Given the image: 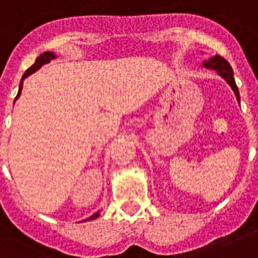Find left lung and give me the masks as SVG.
<instances>
[{"instance_id":"left-lung-1","label":"left lung","mask_w":258,"mask_h":258,"mask_svg":"<svg viewBox=\"0 0 258 258\" xmlns=\"http://www.w3.org/2000/svg\"><path fill=\"white\" fill-rule=\"evenodd\" d=\"M204 66L207 68H212V70H217V73L222 77L228 84L230 85V88L233 89L235 92L236 98L237 100H240V96H239V89H237V86H236V82H235V78H233V70H232V67L228 61L225 60L223 57L221 55H215V57H212L210 61H207L204 62Z\"/></svg>"}]
</instances>
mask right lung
<instances>
[{
  "label": "right lung",
  "instance_id": "right-lung-1",
  "mask_svg": "<svg viewBox=\"0 0 258 258\" xmlns=\"http://www.w3.org/2000/svg\"><path fill=\"white\" fill-rule=\"evenodd\" d=\"M54 57H55V55H54L53 53H50V51L41 54L40 57H37V60L35 61V64L30 67V68H28V70H26V73L23 74L22 81L25 78H26V77H29L30 74H33V73H35V71H37V70H39V68H40V67L43 66V64H47V62H50V61L53 60ZM21 91H22V82H21V85H19V92H18L16 98H19V95H21ZM98 217H99V214H98V212H96V214H93V215H92L91 218H88L86 221H92V219H95V218H98Z\"/></svg>",
  "mask_w": 258,
  "mask_h": 258
}]
</instances>
